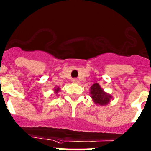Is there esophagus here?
<instances>
[{
    "instance_id": "esophagus-1",
    "label": "esophagus",
    "mask_w": 151,
    "mask_h": 151,
    "mask_svg": "<svg viewBox=\"0 0 151 151\" xmlns=\"http://www.w3.org/2000/svg\"><path fill=\"white\" fill-rule=\"evenodd\" d=\"M73 82L75 84H78L79 83V80H78V78H74V79H73Z\"/></svg>"
}]
</instances>
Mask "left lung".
<instances>
[{
  "label": "left lung",
  "mask_w": 151,
  "mask_h": 151,
  "mask_svg": "<svg viewBox=\"0 0 151 151\" xmlns=\"http://www.w3.org/2000/svg\"><path fill=\"white\" fill-rule=\"evenodd\" d=\"M89 91H90L91 98L96 105H101V106L107 105L109 104V103H110V101L112 98V96L104 92L98 83L93 84L90 87Z\"/></svg>",
  "instance_id": "1"
}]
</instances>
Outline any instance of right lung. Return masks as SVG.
<instances>
[{
  "mask_svg": "<svg viewBox=\"0 0 151 151\" xmlns=\"http://www.w3.org/2000/svg\"><path fill=\"white\" fill-rule=\"evenodd\" d=\"M61 90V88H59V87H58V86H56L55 88H54V92H55V94H57L59 91Z\"/></svg>",
  "mask_w": 151,
  "mask_h": 151,
  "instance_id": "right-lung-1",
  "label": "right lung"
}]
</instances>
